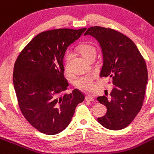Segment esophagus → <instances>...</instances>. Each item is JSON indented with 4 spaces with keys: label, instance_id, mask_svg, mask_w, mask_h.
<instances>
[{
    "label": "esophagus",
    "instance_id": "obj_1",
    "mask_svg": "<svg viewBox=\"0 0 154 154\" xmlns=\"http://www.w3.org/2000/svg\"><path fill=\"white\" fill-rule=\"evenodd\" d=\"M85 100H86V101H94V97L91 96V95H86V96H85Z\"/></svg>",
    "mask_w": 154,
    "mask_h": 154
}]
</instances>
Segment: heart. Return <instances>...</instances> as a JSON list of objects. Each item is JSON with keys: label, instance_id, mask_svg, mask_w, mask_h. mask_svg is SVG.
I'll use <instances>...</instances> for the list:
<instances>
[{"label": "heart", "instance_id": "1", "mask_svg": "<svg viewBox=\"0 0 154 154\" xmlns=\"http://www.w3.org/2000/svg\"><path fill=\"white\" fill-rule=\"evenodd\" d=\"M78 49L81 54L88 60H91V58L95 57V56H96V48L94 45L91 44V43H82V44L79 46ZM70 59H71V52L67 51L65 54L64 58L65 69L67 72L69 71V63ZM93 79H94L93 74H87L77 77L74 80L73 83H74V85L76 88L85 90V91H90V90L92 89Z\"/></svg>", "mask_w": 154, "mask_h": 154}]
</instances>
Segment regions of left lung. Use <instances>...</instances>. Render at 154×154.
<instances>
[{"label": "left lung", "mask_w": 154, "mask_h": 154, "mask_svg": "<svg viewBox=\"0 0 154 154\" xmlns=\"http://www.w3.org/2000/svg\"><path fill=\"white\" fill-rule=\"evenodd\" d=\"M84 35L98 42L103 56L100 77L111 79L114 85L110 98H97L107 108L106 115L98 118V123L109 130L123 129L143 105L148 79L145 60L131 39L115 29L92 26Z\"/></svg>", "instance_id": "8db88e82"}]
</instances>
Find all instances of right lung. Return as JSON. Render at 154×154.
<instances>
[{
    "label": "right lung",
    "instance_id": "1",
    "mask_svg": "<svg viewBox=\"0 0 154 154\" xmlns=\"http://www.w3.org/2000/svg\"><path fill=\"white\" fill-rule=\"evenodd\" d=\"M86 28L58 29L36 35L18 56L13 82L23 115L45 134L64 131L71 122L84 94L74 89L63 94L69 84L64 77L63 59L68 46Z\"/></svg>",
    "mask_w": 154,
    "mask_h": 154
}]
</instances>
